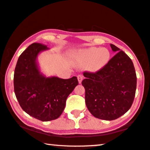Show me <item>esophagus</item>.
Segmentation results:
<instances>
[{"instance_id": "obj_1", "label": "esophagus", "mask_w": 150, "mask_h": 150, "mask_svg": "<svg viewBox=\"0 0 150 150\" xmlns=\"http://www.w3.org/2000/svg\"><path fill=\"white\" fill-rule=\"evenodd\" d=\"M83 79V75H79L77 76V79H78V81H79V83H81Z\"/></svg>"}]
</instances>
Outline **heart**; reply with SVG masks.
I'll list each match as a JSON object with an SVG mask.
<instances>
[{
    "mask_svg": "<svg viewBox=\"0 0 150 150\" xmlns=\"http://www.w3.org/2000/svg\"><path fill=\"white\" fill-rule=\"evenodd\" d=\"M111 52L108 49L92 47L80 50L75 54L76 62L80 65H87L91 72H97L108 65L111 60Z\"/></svg>",
    "mask_w": 150,
    "mask_h": 150,
    "instance_id": "obj_1",
    "label": "heart"
}]
</instances>
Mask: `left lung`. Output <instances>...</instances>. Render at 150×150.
I'll return each mask as SVG.
<instances>
[{
    "instance_id": "left-lung-1",
    "label": "left lung",
    "mask_w": 150,
    "mask_h": 150,
    "mask_svg": "<svg viewBox=\"0 0 150 150\" xmlns=\"http://www.w3.org/2000/svg\"><path fill=\"white\" fill-rule=\"evenodd\" d=\"M116 54L105 67L93 73L84 72L82 85L85 89V104L94 117L116 120L130 109L135 97L137 77L132 61L113 44Z\"/></svg>"
}]
</instances>
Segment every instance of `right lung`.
<instances>
[{"label":"right lung","instance_id":"add662e5","mask_svg":"<svg viewBox=\"0 0 150 150\" xmlns=\"http://www.w3.org/2000/svg\"><path fill=\"white\" fill-rule=\"evenodd\" d=\"M49 49L40 43L29 45L18 57L14 74L15 93L21 108L42 122L62 114L67 98L79 83L77 77L63 79L42 74L37 57Z\"/></svg>","mask_w":150,"mask_h":150}]
</instances>
